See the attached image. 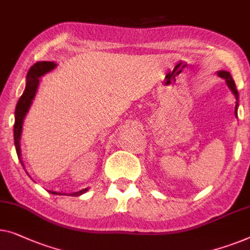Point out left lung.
<instances>
[{
	"label": "left lung",
	"mask_w": 250,
	"mask_h": 250,
	"mask_svg": "<svg viewBox=\"0 0 250 250\" xmlns=\"http://www.w3.org/2000/svg\"><path fill=\"white\" fill-rule=\"evenodd\" d=\"M218 74H219V77L226 79L227 84L229 85L230 90L234 93V96H236V98H237V100H238V91H237L236 84H234L233 79H232V77H231V75H230L229 72H227V71H220ZM237 108H238V103H237V104H236V109H234V113H236V116H237Z\"/></svg>",
	"instance_id": "8db88e82"
}]
</instances>
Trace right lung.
Segmentation results:
<instances>
[{
  "label": "right lung",
  "instance_id": "add662e5",
  "mask_svg": "<svg viewBox=\"0 0 250 250\" xmlns=\"http://www.w3.org/2000/svg\"><path fill=\"white\" fill-rule=\"evenodd\" d=\"M56 66V64L54 62H37L35 63L32 66L29 68L28 73H27V84H26V89L22 93V96L20 97L19 101L17 104V108H16V113H14V146H16V150H17V154L19 160L21 161V152H20V136H21V131H22V123H23V118L26 116L27 111L29 110V107L32 103V99L36 95V91H37L38 84H39V77L44 75L47 72L52 71L54 67ZM22 164V161H21ZM23 166V164H22ZM88 190L82 189L80 191H77V193H73L71 195L73 196H79V195H82L83 193ZM52 194H59L56 191H49Z\"/></svg>",
  "mask_w": 250,
  "mask_h": 250
}]
</instances>
